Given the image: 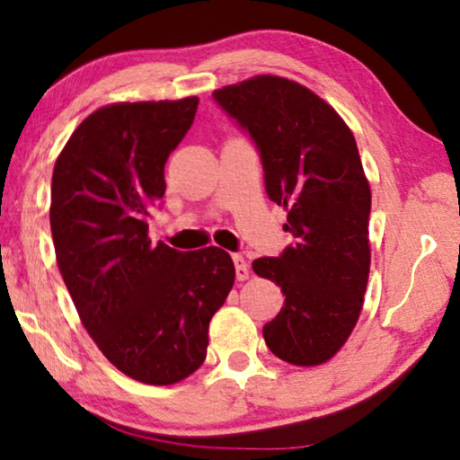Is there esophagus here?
Wrapping results in <instances>:
<instances>
[{
	"label": "esophagus",
	"instance_id": "obj_1",
	"mask_svg": "<svg viewBox=\"0 0 460 460\" xmlns=\"http://www.w3.org/2000/svg\"><path fill=\"white\" fill-rule=\"evenodd\" d=\"M232 261H234L236 279H238V281H244V279H248V262L244 261L243 254H232Z\"/></svg>",
	"mask_w": 460,
	"mask_h": 460
}]
</instances>
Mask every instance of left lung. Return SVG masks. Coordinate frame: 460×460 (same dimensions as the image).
Returning <instances> with one entry per match:
<instances>
[{
  "label": "left lung",
  "mask_w": 460,
  "mask_h": 460,
  "mask_svg": "<svg viewBox=\"0 0 460 460\" xmlns=\"http://www.w3.org/2000/svg\"><path fill=\"white\" fill-rule=\"evenodd\" d=\"M254 142L270 201L288 209L296 238L279 257L252 262L285 304L262 326L275 357L312 367L332 358L358 320L371 265L368 190L350 128L296 81L259 75L214 92Z\"/></svg>",
  "instance_id": "left-lung-1"
}]
</instances>
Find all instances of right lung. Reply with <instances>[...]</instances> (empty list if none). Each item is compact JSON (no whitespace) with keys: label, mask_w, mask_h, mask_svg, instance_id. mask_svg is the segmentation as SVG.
<instances>
[{"label":"right lung","mask_w":460,"mask_h":460,"mask_svg":"<svg viewBox=\"0 0 460 460\" xmlns=\"http://www.w3.org/2000/svg\"><path fill=\"white\" fill-rule=\"evenodd\" d=\"M198 97L114 103L83 119L58 155L50 230L83 326L128 377L171 385L198 371L208 328L234 285L222 248L181 252L148 238L164 163Z\"/></svg>","instance_id":"1"}]
</instances>
